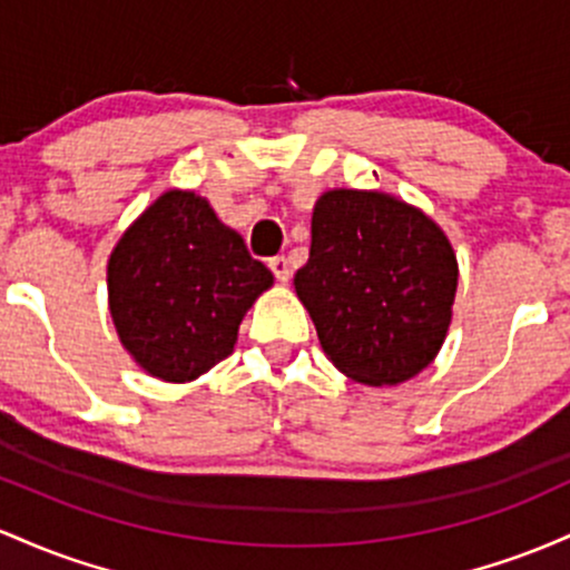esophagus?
<instances>
[{
    "label": "esophagus",
    "mask_w": 570,
    "mask_h": 570,
    "mask_svg": "<svg viewBox=\"0 0 570 570\" xmlns=\"http://www.w3.org/2000/svg\"><path fill=\"white\" fill-rule=\"evenodd\" d=\"M268 268H272V274L279 283H287V279H291V264H287L285 255H277V258L268 261Z\"/></svg>",
    "instance_id": "1"
}]
</instances>
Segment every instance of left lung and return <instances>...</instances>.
<instances>
[{
    "label": "left lung",
    "instance_id": "8db88e82",
    "mask_svg": "<svg viewBox=\"0 0 570 570\" xmlns=\"http://www.w3.org/2000/svg\"><path fill=\"white\" fill-rule=\"evenodd\" d=\"M296 296L328 361L350 380H412L444 344L458 291L452 242L423 209L382 190H325L312 209Z\"/></svg>",
    "mask_w": 570,
    "mask_h": 570
}]
</instances>
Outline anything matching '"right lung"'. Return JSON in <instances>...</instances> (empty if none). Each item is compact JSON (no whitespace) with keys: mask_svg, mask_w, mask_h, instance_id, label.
<instances>
[{"mask_svg":"<svg viewBox=\"0 0 570 570\" xmlns=\"http://www.w3.org/2000/svg\"><path fill=\"white\" fill-rule=\"evenodd\" d=\"M272 272L194 190L158 196L107 261V302L120 344L145 374L194 382L234 353L239 323Z\"/></svg>","mask_w":570,"mask_h":570,"instance_id":"right-lung-1","label":"right lung"}]
</instances>
